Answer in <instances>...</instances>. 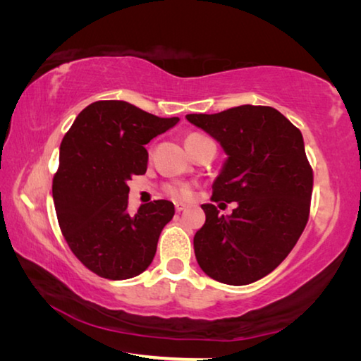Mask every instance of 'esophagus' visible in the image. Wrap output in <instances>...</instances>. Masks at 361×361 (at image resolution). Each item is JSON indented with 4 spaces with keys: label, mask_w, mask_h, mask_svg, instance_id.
Masks as SVG:
<instances>
[{
    "label": "esophagus",
    "mask_w": 361,
    "mask_h": 361,
    "mask_svg": "<svg viewBox=\"0 0 361 361\" xmlns=\"http://www.w3.org/2000/svg\"><path fill=\"white\" fill-rule=\"evenodd\" d=\"M186 209V204H183V202H175V210L176 212H183Z\"/></svg>",
    "instance_id": "34e87169"
}]
</instances>
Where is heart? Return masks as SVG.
I'll use <instances>...</instances> for the list:
<instances>
[{"instance_id": "heart-1", "label": "heart", "mask_w": 361, "mask_h": 361, "mask_svg": "<svg viewBox=\"0 0 361 361\" xmlns=\"http://www.w3.org/2000/svg\"><path fill=\"white\" fill-rule=\"evenodd\" d=\"M200 135H197V133H192V135H189L186 138V142H189V140H194V138H199ZM172 194L175 195H180V197H185V195L188 194V188L185 186H176V188H172Z\"/></svg>"}]
</instances>
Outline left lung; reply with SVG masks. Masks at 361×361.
Returning a JSON list of instances; mask_svg holds the SVG:
<instances>
[{"label":"left lung","mask_w":361,"mask_h":361,"mask_svg":"<svg viewBox=\"0 0 361 361\" xmlns=\"http://www.w3.org/2000/svg\"><path fill=\"white\" fill-rule=\"evenodd\" d=\"M186 119L226 152L212 200L237 202L226 216L213 204L202 205L195 259L218 282L253 283L288 256L307 224L314 176L302 133L271 106L242 105Z\"/></svg>","instance_id":"left-lung-1"}]
</instances>
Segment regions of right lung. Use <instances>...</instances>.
Segmentation results:
<instances>
[{
    "mask_svg": "<svg viewBox=\"0 0 361 361\" xmlns=\"http://www.w3.org/2000/svg\"><path fill=\"white\" fill-rule=\"evenodd\" d=\"M178 122L122 100H102L85 106L63 137L54 204L71 252L97 276L132 279L152 262L175 207L154 200L129 213L127 183L146 172L145 145Z\"/></svg>",
    "mask_w": 361,
    "mask_h": 361,
    "instance_id": "obj_1",
    "label": "right lung"
}]
</instances>
